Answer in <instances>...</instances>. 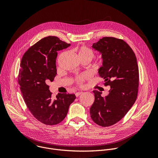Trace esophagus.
<instances>
[{
  "instance_id": "1",
  "label": "esophagus",
  "mask_w": 158,
  "mask_h": 158,
  "mask_svg": "<svg viewBox=\"0 0 158 158\" xmlns=\"http://www.w3.org/2000/svg\"><path fill=\"white\" fill-rule=\"evenodd\" d=\"M83 93L82 92H77V93H76V97H79L81 94H82Z\"/></svg>"
}]
</instances>
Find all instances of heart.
<instances>
[{
  "label": "heart",
  "mask_w": 158,
  "mask_h": 158,
  "mask_svg": "<svg viewBox=\"0 0 158 158\" xmlns=\"http://www.w3.org/2000/svg\"><path fill=\"white\" fill-rule=\"evenodd\" d=\"M78 56L80 59L88 58L91 60L92 59L94 56V52L90 48L85 47V46H82L79 50ZM89 77V74L87 73H84V74L79 76L77 78V81L79 84H81V83H82L83 81L87 79Z\"/></svg>",
  "instance_id": "1"
}]
</instances>
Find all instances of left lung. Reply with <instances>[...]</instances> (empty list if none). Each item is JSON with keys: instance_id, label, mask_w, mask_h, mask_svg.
I'll return each mask as SVG.
<instances>
[{"instance_id": "1", "label": "left lung", "mask_w": 158, "mask_h": 158, "mask_svg": "<svg viewBox=\"0 0 158 158\" xmlns=\"http://www.w3.org/2000/svg\"><path fill=\"white\" fill-rule=\"evenodd\" d=\"M101 54L102 65L98 73L109 85V94L93 91L95 100L90 108L91 119L107 127L116 124L126 114L136 100L139 85L137 59L132 49L123 40L105 37L92 46Z\"/></svg>"}]
</instances>
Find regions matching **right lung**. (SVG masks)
I'll use <instances>...</instances> for the list:
<instances>
[{"label":"right lung","mask_w":158,"mask_h":158,"mask_svg":"<svg viewBox=\"0 0 158 158\" xmlns=\"http://www.w3.org/2000/svg\"><path fill=\"white\" fill-rule=\"evenodd\" d=\"M70 46L57 37L48 36L31 47L21 60L18 82L22 96L32 114L44 124L60 123L76 99L74 94L66 93H59L54 99L48 85L57 74V51Z\"/></svg>","instance_id":"obj_1"}]
</instances>
